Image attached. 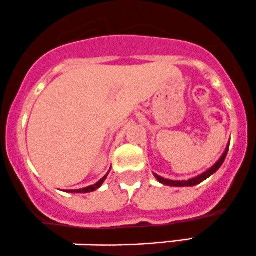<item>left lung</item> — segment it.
Segmentation results:
<instances>
[{
	"label": "left lung",
	"mask_w": 256,
	"mask_h": 256,
	"mask_svg": "<svg viewBox=\"0 0 256 256\" xmlns=\"http://www.w3.org/2000/svg\"><path fill=\"white\" fill-rule=\"evenodd\" d=\"M228 148H230V144L227 146L226 150L224 152L222 156H221L220 159L216 162V164L212 165V168H210L209 170H206V172H203L202 175L196 176V178H193L190 180H188V181H172V180H168V178H162V176L156 175V174H154V176H156V178L158 180L160 184H165V186H172V187H190V186H196V184H199L200 182H203L204 180H206L208 178H210V176L212 175V174H215L216 171L220 169L221 165L224 164V159H226V156L227 153H228Z\"/></svg>",
	"instance_id": "1"
}]
</instances>
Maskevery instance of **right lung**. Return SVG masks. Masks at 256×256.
<instances>
[{"mask_svg": "<svg viewBox=\"0 0 256 256\" xmlns=\"http://www.w3.org/2000/svg\"><path fill=\"white\" fill-rule=\"evenodd\" d=\"M106 176H108V174H106L104 178H100V181L97 182V184H92V186H88V187H85V188H81V190H69V192H70V193H90V192H94V190H96L97 188H100V186H102L103 182L106 181Z\"/></svg>", "mask_w": 256, "mask_h": 256, "instance_id": "obj_1", "label": "right lung"}]
</instances>
